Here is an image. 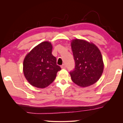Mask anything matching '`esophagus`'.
Masks as SVG:
<instances>
[{
    "instance_id": "esophagus-1",
    "label": "esophagus",
    "mask_w": 123,
    "mask_h": 123,
    "mask_svg": "<svg viewBox=\"0 0 123 123\" xmlns=\"http://www.w3.org/2000/svg\"><path fill=\"white\" fill-rule=\"evenodd\" d=\"M61 68H62V69H65V68H66V66H65V64H63L61 66Z\"/></svg>"
}]
</instances>
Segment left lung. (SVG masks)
<instances>
[{"label": "left lung", "mask_w": 123, "mask_h": 123, "mask_svg": "<svg viewBox=\"0 0 123 123\" xmlns=\"http://www.w3.org/2000/svg\"><path fill=\"white\" fill-rule=\"evenodd\" d=\"M75 68L70 72L72 81L79 86L93 85L101 76L104 63L101 53L93 43L74 39L71 43Z\"/></svg>", "instance_id": "8db88e82"}]
</instances>
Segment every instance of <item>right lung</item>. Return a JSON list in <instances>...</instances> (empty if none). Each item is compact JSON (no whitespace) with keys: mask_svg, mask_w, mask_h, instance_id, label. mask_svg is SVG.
I'll list each match as a JSON object with an SVG mask.
<instances>
[{"mask_svg":"<svg viewBox=\"0 0 123 123\" xmlns=\"http://www.w3.org/2000/svg\"><path fill=\"white\" fill-rule=\"evenodd\" d=\"M51 43L44 41L35 46L25 57L23 70L25 78L33 86L40 88L48 87L56 77L61 68L52 54Z\"/></svg>","mask_w":123,"mask_h":123,"instance_id":"obj_1","label":"right lung"}]
</instances>
